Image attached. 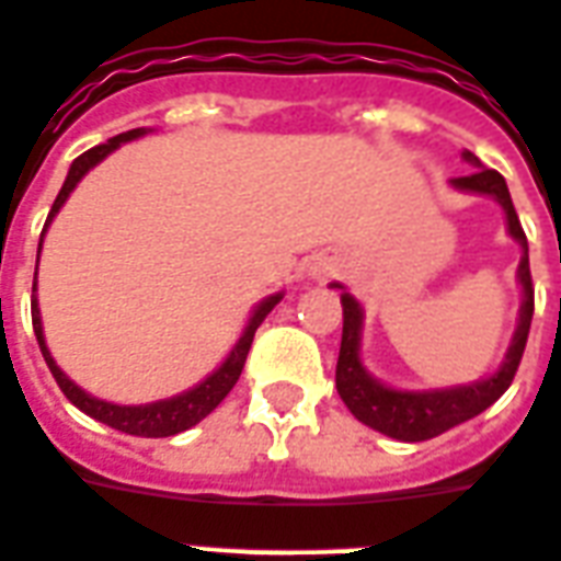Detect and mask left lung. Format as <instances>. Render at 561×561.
Instances as JSON below:
<instances>
[{
    "mask_svg": "<svg viewBox=\"0 0 561 561\" xmlns=\"http://www.w3.org/2000/svg\"><path fill=\"white\" fill-rule=\"evenodd\" d=\"M463 160L479 165V157L463 151ZM455 190H467V193H479V196H493L505 210V222H508V234H512L524 255H520V267H517V279L524 288V302H520V321L514 330V339L508 344V354L502 365L484 380L467 386H449V389H428V392H408V389H392L383 386L380 380L365 371L363 359H359V339H363V309L351 294H342V347H339V365H335V389L363 425L380 431L386 437L404 439V443H419V439L439 437L443 431L455 428L467 419L479 416L481 410H488L496 398L512 386L517 365L524 359L526 339H529V323L535 312V288L533 273H529V247H526V234L517 219V210L508 196L505 178L496 169H476L472 175L455 178L451 181ZM342 288V285H335Z\"/></svg>",
    "mask_w": 561,
    "mask_h": 561,
    "instance_id": "1",
    "label": "left lung"
}]
</instances>
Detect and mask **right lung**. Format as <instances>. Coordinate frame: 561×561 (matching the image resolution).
I'll return each instance as SVG.
<instances>
[{
  "label": "right lung",
  "mask_w": 561,
  "mask_h": 561,
  "mask_svg": "<svg viewBox=\"0 0 561 561\" xmlns=\"http://www.w3.org/2000/svg\"><path fill=\"white\" fill-rule=\"evenodd\" d=\"M145 127H136V130H127V133H118V136H112L110 142L98 145V148H89L85 153H80L73 163H70V172L65 178V184H61L59 196L53 202V210H49L47 217V226L53 222V217L59 214L61 205L68 202V196L73 193V186L80 184L82 175L94 169V165L101 163L106 153H112L118 145L130 142V139H139L145 136ZM47 226L41 231V243H44V234H47ZM35 279H37V264H35ZM32 291H35V285H32ZM282 300V294H273L267 300H261L255 306V312L249 318L247 330L243 335L238 339V344L231 347V354L226 356V363L219 365L214 375H207L205 380L193 389H186L181 396H172V398H163V401H151V404H110V401H103V398H94L89 396L85 389L73 383L65 371H61L56 359L49 356L47 351V342H44V327H41V309H37V297L32 300V327H35V335H37V347H41V354L47 359L49 371L56 377V383L59 389L68 396L70 404H77V408L85 413V416L98 419L103 425H110L115 431H124V434H133V437H172V434H181V431L193 428L198 425L202 419L210 413V410L219 408V401L234 389L238 383L240 371H243V363H247V354L249 347H252V339H255V330L261 327V321L273 312V306Z\"/></svg>",
  "instance_id": "right-lung-1"
}]
</instances>
